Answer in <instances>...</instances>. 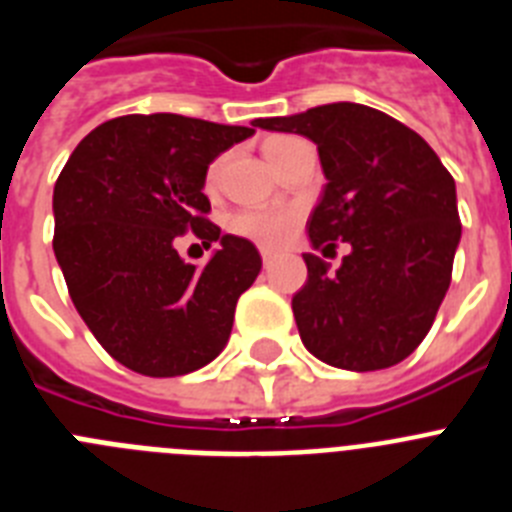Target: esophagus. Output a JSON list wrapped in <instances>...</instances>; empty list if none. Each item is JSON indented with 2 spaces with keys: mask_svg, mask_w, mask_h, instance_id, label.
Instances as JSON below:
<instances>
[{
  "mask_svg": "<svg viewBox=\"0 0 512 512\" xmlns=\"http://www.w3.org/2000/svg\"><path fill=\"white\" fill-rule=\"evenodd\" d=\"M261 259H264V264L269 266L271 261L277 259V251H271V248H261Z\"/></svg>",
  "mask_w": 512,
  "mask_h": 512,
  "instance_id": "esophagus-1",
  "label": "esophagus"
}]
</instances>
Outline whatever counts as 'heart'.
Returning a JSON list of instances; mask_svg holds the SVG:
<instances>
[{"instance_id": "obj_1", "label": "heart", "mask_w": 512, "mask_h": 512, "mask_svg": "<svg viewBox=\"0 0 512 512\" xmlns=\"http://www.w3.org/2000/svg\"><path fill=\"white\" fill-rule=\"evenodd\" d=\"M295 138L287 135H277L264 143V153L269 158V164H274L279 153L289 146ZM217 182V164L207 171V187H215ZM297 212L289 207H266V210H243L238 215L230 217V228L233 233L251 238V241L261 243V246H282L289 241V235L295 230Z\"/></svg>"}]
</instances>
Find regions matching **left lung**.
I'll list each match as a JSON object with an SVG mask.
<instances>
[{"instance_id":"1","label":"left lung","mask_w":512,"mask_h":512,"mask_svg":"<svg viewBox=\"0 0 512 512\" xmlns=\"http://www.w3.org/2000/svg\"><path fill=\"white\" fill-rule=\"evenodd\" d=\"M256 125L318 146L328 184L307 235L323 251L351 246L336 274L305 253L307 282L292 297L305 348L348 372L408 359L436 320L461 238L456 184L441 158L408 125L356 102Z\"/></svg>"}]
</instances>
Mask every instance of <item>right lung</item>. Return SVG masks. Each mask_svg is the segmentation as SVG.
I'll return each instance as SVG.
<instances>
[{"mask_svg":"<svg viewBox=\"0 0 512 512\" xmlns=\"http://www.w3.org/2000/svg\"><path fill=\"white\" fill-rule=\"evenodd\" d=\"M253 128H259L256 120ZM171 115H125L74 148L53 189V251L81 320L122 366L182 377L210 364L256 282L251 241L207 220V169L256 130ZM192 227L221 246L197 270L173 241Z\"/></svg>","mask_w":512,"mask_h":512,"instance_id":"obj_1","label":"right lung"}]
</instances>
